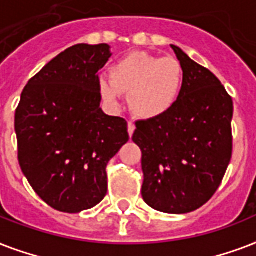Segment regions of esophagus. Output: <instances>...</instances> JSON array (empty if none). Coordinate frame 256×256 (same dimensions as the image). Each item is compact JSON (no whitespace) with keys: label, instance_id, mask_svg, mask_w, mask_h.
Wrapping results in <instances>:
<instances>
[{"label":"esophagus","instance_id":"34e87169","mask_svg":"<svg viewBox=\"0 0 256 256\" xmlns=\"http://www.w3.org/2000/svg\"><path fill=\"white\" fill-rule=\"evenodd\" d=\"M134 130H136V126H134V124L132 122H128V134H130V136H132L134 132Z\"/></svg>","mask_w":256,"mask_h":256}]
</instances>
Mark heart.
<instances>
[{
	"instance_id": "obj_1",
	"label": "heart",
	"mask_w": 256,
	"mask_h": 256,
	"mask_svg": "<svg viewBox=\"0 0 256 256\" xmlns=\"http://www.w3.org/2000/svg\"><path fill=\"white\" fill-rule=\"evenodd\" d=\"M110 81H100L104 100L116 106L128 94L130 110L138 118H155L168 114L183 88V66L175 57H158L134 52L118 61L110 70Z\"/></svg>"
}]
</instances>
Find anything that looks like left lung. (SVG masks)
<instances>
[{
	"mask_svg": "<svg viewBox=\"0 0 256 256\" xmlns=\"http://www.w3.org/2000/svg\"><path fill=\"white\" fill-rule=\"evenodd\" d=\"M171 48L184 73L179 100L168 114L136 122L132 140L142 150L144 202L160 212L187 214L207 203L224 178L234 104L212 72Z\"/></svg>",
	"mask_w": 256,
	"mask_h": 256,
	"instance_id": "left-lung-1",
	"label": "left lung"
}]
</instances>
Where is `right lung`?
I'll return each mask as SVG.
<instances>
[{
    "mask_svg": "<svg viewBox=\"0 0 256 256\" xmlns=\"http://www.w3.org/2000/svg\"><path fill=\"white\" fill-rule=\"evenodd\" d=\"M110 45L77 44L32 77L16 110L18 163L52 208L77 214L108 190L106 164L130 140L124 118L100 108V70Z\"/></svg>",
    "mask_w": 256,
    "mask_h": 256,
    "instance_id": "add662e5",
    "label": "right lung"
}]
</instances>
